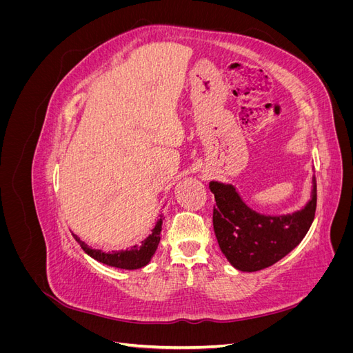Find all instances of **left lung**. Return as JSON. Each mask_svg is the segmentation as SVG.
I'll list each match as a JSON object with an SVG mask.
<instances>
[{
    "label": "left lung",
    "instance_id": "left-lung-1",
    "mask_svg": "<svg viewBox=\"0 0 353 353\" xmlns=\"http://www.w3.org/2000/svg\"><path fill=\"white\" fill-rule=\"evenodd\" d=\"M215 196L213 230L222 253L234 268L254 272L274 265L290 253L311 228L316 209V181L312 178L311 200L287 215H262L250 209L236 187L212 181Z\"/></svg>",
    "mask_w": 353,
    "mask_h": 353
}]
</instances>
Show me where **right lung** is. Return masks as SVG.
<instances>
[{"instance_id":"obj_1","label":"right lung","mask_w":353,"mask_h":353,"mask_svg":"<svg viewBox=\"0 0 353 353\" xmlns=\"http://www.w3.org/2000/svg\"><path fill=\"white\" fill-rule=\"evenodd\" d=\"M162 222L163 218L160 215L159 221L156 222L154 228L152 230V234L148 236L141 244H135L131 249L126 250H112V252H103L99 249H91L88 244H85L78 236L73 237L78 241L81 245V249L90 254L92 259L99 261L104 265L114 266V268H121V270H138L143 268L148 262L152 261L153 254L157 249L159 241H160V231H162Z\"/></svg>"}]
</instances>
